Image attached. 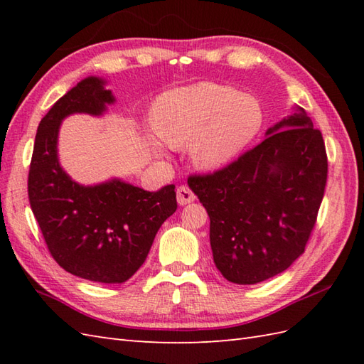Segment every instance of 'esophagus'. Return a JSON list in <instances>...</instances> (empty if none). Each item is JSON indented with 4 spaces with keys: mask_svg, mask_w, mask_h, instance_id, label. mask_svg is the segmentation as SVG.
Instances as JSON below:
<instances>
[{
    "mask_svg": "<svg viewBox=\"0 0 364 364\" xmlns=\"http://www.w3.org/2000/svg\"><path fill=\"white\" fill-rule=\"evenodd\" d=\"M196 200V194L194 192H192L188 186H180L176 189V202H178V205H181V206H184V205H189V203H192Z\"/></svg>",
    "mask_w": 364,
    "mask_h": 364,
    "instance_id": "34e87169",
    "label": "esophagus"
}]
</instances>
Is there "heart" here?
Segmentation results:
<instances>
[{
  "label": "heart",
  "instance_id": "heart-1",
  "mask_svg": "<svg viewBox=\"0 0 364 364\" xmlns=\"http://www.w3.org/2000/svg\"><path fill=\"white\" fill-rule=\"evenodd\" d=\"M264 114L249 94L218 82H198L161 95L151 109V128L170 146L192 144V159L203 170L230 164L258 134ZM159 151V145L154 144Z\"/></svg>",
  "mask_w": 364,
  "mask_h": 364
}]
</instances>
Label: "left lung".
I'll return each instance as SVG.
<instances>
[{"label": "left lung", "instance_id": "8db88e82", "mask_svg": "<svg viewBox=\"0 0 364 364\" xmlns=\"http://www.w3.org/2000/svg\"><path fill=\"white\" fill-rule=\"evenodd\" d=\"M266 136L227 167L188 180L210 215L215 267L236 284L282 274L305 252L326 191V144L301 107Z\"/></svg>", "mask_w": 364, "mask_h": 364}]
</instances>
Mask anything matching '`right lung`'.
Masks as SVG:
<instances>
[{"label":"right lung","instance_id":"add662e5","mask_svg":"<svg viewBox=\"0 0 364 364\" xmlns=\"http://www.w3.org/2000/svg\"><path fill=\"white\" fill-rule=\"evenodd\" d=\"M106 81L89 76L59 98L38 123L28 196L51 257L67 272L123 283L144 264L159 227L176 211L175 186L149 192L122 180L73 181L59 164V127L67 115H102L115 102Z\"/></svg>","mask_w":364,"mask_h":364}]
</instances>
